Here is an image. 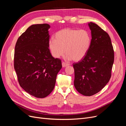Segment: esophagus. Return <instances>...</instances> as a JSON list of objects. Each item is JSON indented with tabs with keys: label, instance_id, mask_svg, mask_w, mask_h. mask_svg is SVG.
<instances>
[{
	"label": "esophagus",
	"instance_id": "1",
	"mask_svg": "<svg viewBox=\"0 0 126 126\" xmlns=\"http://www.w3.org/2000/svg\"><path fill=\"white\" fill-rule=\"evenodd\" d=\"M69 64H68V63H64V62H63L62 63V66H63V67H66L69 66Z\"/></svg>",
	"mask_w": 126,
	"mask_h": 126
}]
</instances>
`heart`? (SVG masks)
<instances>
[{
	"label": "heart",
	"mask_w": 126,
	"mask_h": 126,
	"mask_svg": "<svg viewBox=\"0 0 126 126\" xmlns=\"http://www.w3.org/2000/svg\"><path fill=\"white\" fill-rule=\"evenodd\" d=\"M91 38L86 30L66 28L57 32L54 40L49 42V48L55 58L62 56L65 50L66 58L79 62L88 52Z\"/></svg>",
	"instance_id": "obj_1"
}]
</instances>
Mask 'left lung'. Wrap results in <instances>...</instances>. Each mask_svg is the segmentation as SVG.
I'll list each match as a JSON object with an SVG mask.
<instances>
[{"mask_svg":"<svg viewBox=\"0 0 126 126\" xmlns=\"http://www.w3.org/2000/svg\"><path fill=\"white\" fill-rule=\"evenodd\" d=\"M91 44L86 56L74 63V86L78 92L90 96L100 91L111 77L114 51L108 34L97 24L90 22Z\"/></svg>","mask_w":126,"mask_h":126,"instance_id":"8db88e82","label":"left lung"}]
</instances>
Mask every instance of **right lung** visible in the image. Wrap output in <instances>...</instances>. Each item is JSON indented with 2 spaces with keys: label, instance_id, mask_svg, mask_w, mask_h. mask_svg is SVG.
Returning a JSON list of instances; mask_svg holds the SVG:
<instances>
[{
  "label": "right lung",
  "instance_id": "add662e5",
  "mask_svg": "<svg viewBox=\"0 0 126 126\" xmlns=\"http://www.w3.org/2000/svg\"><path fill=\"white\" fill-rule=\"evenodd\" d=\"M47 24L32 25L19 37L15 46L14 68L20 87L32 96L43 98L54 89L62 61L49 49Z\"/></svg>",
  "mask_w": 126,
  "mask_h": 126
}]
</instances>
